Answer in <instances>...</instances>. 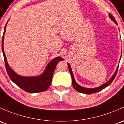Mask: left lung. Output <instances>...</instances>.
<instances>
[{"label":"left lung","mask_w":124,"mask_h":124,"mask_svg":"<svg viewBox=\"0 0 124 124\" xmlns=\"http://www.w3.org/2000/svg\"><path fill=\"white\" fill-rule=\"evenodd\" d=\"M109 18L112 19V21H114L116 24L118 25L115 19L114 16H113V15H112L111 14H110V13L109 14ZM120 59H121V58H120ZM67 64H68V66L69 71H70V74H71V78H72V85H73V87H74V88H75V89L76 90L77 92H79V93L88 94H90L100 92V91H101V90L104 89V88H106V87H108V86H109V85H110V84L112 83V82L114 81L117 72H118V67H119V64H118V67H117L116 70L115 72L114 75L112 76V77L109 79V80L108 81V82H106V83H105V84H102V85L99 86V87H96V88H85V87H82V86L79 85L78 84H77V82L75 81V78H74V75H73V72L72 71V69H71V66H70V65L68 63H67Z\"/></svg>","instance_id":"obj_1"}]
</instances>
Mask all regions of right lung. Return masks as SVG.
I'll return each mask as SVG.
<instances>
[{"label":"right lung","instance_id":"1","mask_svg":"<svg viewBox=\"0 0 124 124\" xmlns=\"http://www.w3.org/2000/svg\"><path fill=\"white\" fill-rule=\"evenodd\" d=\"M8 22L4 28L3 35L2 40V49L4 59H5L6 70L9 77L15 84H16L18 87H20L25 92L30 93L45 92L46 90H47L51 85L53 72H54L58 63L59 61H63L64 59L62 57L60 56L56 57V58L52 59L47 65L44 72L41 75H38V76L24 77L18 75L9 65L5 52H4V34H5V31H6V27L7 25Z\"/></svg>","mask_w":124,"mask_h":124}]
</instances>
